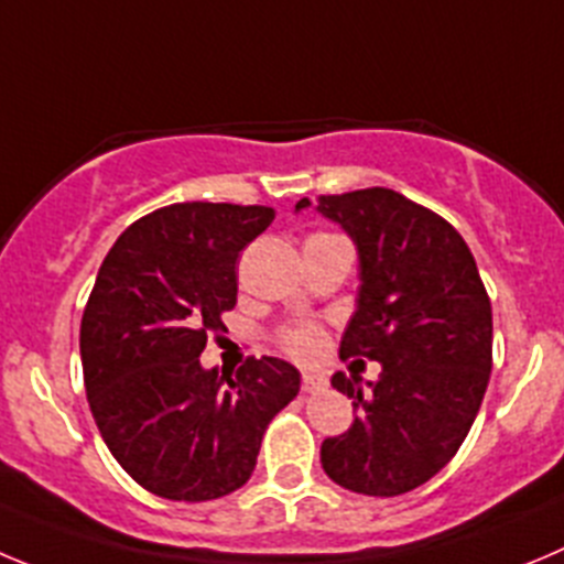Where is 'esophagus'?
<instances>
[{
	"label": "esophagus",
	"instance_id": "esophagus-1",
	"mask_svg": "<svg viewBox=\"0 0 564 564\" xmlns=\"http://www.w3.org/2000/svg\"><path fill=\"white\" fill-rule=\"evenodd\" d=\"M328 387V378L319 376V372H303V389L306 392H323Z\"/></svg>",
	"mask_w": 564,
	"mask_h": 564
}]
</instances>
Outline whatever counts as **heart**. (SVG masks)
Wrapping results in <instances>:
<instances>
[{
	"label": "heart",
	"instance_id": "b5f03b06",
	"mask_svg": "<svg viewBox=\"0 0 564 564\" xmlns=\"http://www.w3.org/2000/svg\"><path fill=\"white\" fill-rule=\"evenodd\" d=\"M319 341H323V336H319V330L312 328V325H297V328L283 334V347H286L292 356H297V359H306V356L317 354Z\"/></svg>",
	"mask_w": 564,
	"mask_h": 564
}]
</instances>
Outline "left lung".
<instances>
[{
    "mask_svg": "<svg viewBox=\"0 0 564 564\" xmlns=\"http://www.w3.org/2000/svg\"><path fill=\"white\" fill-rule=\"evenodd\" d=\"M317 208L359 252L356 312L339 356L381 365L378 381L330 378L359 409L323 442L330 481L392 498L434 478L465 442L492 372V308L476 258L454 225L392 188L328 194Z\"/></svg>",
    "mask_w": 564,
    "mask_h": 564,
    "instance_id": "obj_1",
    "label": "left lung"
}]
</instances>
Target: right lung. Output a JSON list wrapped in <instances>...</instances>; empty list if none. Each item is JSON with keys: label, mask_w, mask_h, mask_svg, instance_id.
I'll list each match as a JSON object with an SVG mask.
<instances>
[{"label": "right lung", "mask_w": 564, "mask_h": 564, "mask_svg": "<svg viewBox=\"0 0 564 564\" xmlns=\"http://www.w3.org/2000/svg\"><path fill=\"white\" fill-rule=\"evenodd\" d=\"M272 219L267 205H166L99 267L80 323L88 406L113 459L155 496L197 503L239 489L270 420L297 398V367L275 356L247 359L236 378L199 365L236 306L239 252Z\"/></svg>", "instance_id": "obj_1"}]
</instances>
